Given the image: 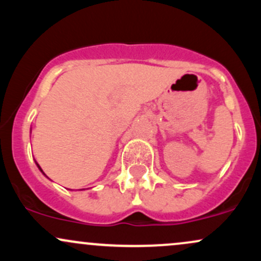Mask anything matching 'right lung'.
<instances>
[{"instance_id": "add662e5", "label": "right lung", "mask_w": 261, "mask_h": 261, "mask_svg": "<svg viewBox=\"0 0 261 261\" xmlns=\"http://www.w3.org/2000/svg\"><path fill=\"white\" fill-rule=\"evenodd\" d=\"M35 163H37V162H35ZM37 167H38V168H39V170H40V172H41V173H43V174L45 175V173L43 172V169H41V168H40V166H39V164H38V163H37ZM45 176H46V175H45ZM46 178H47V176H46Z\"/></svg>"}]
</instances>
